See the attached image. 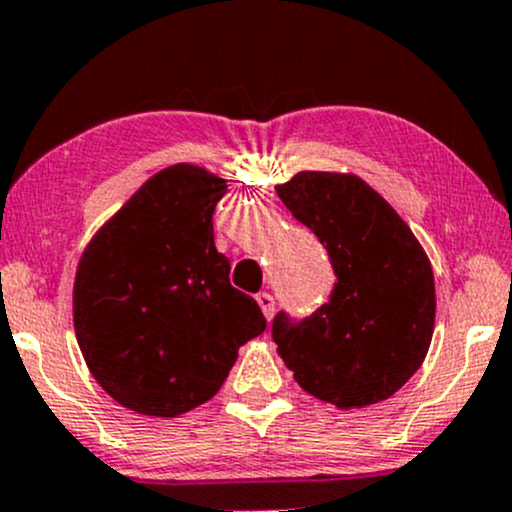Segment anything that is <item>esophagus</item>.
Here are the masks:
<instances>
[{"instance_id": "34e87169", "label": "esophagus", "mask_w": 512, "mask_h": 512, "mask_svg": "<svg viewBox=\"0 0 512 512\" xmlns=\"http://www.w3.org/2000/svg\"><path fill=\"white\" fill-rule=\"evenodd\" d=\"M255 298H257V303H260L264 317H267V320H272V315H274V298L269 296V293H257Z\"/></svg>"}]
</instances>
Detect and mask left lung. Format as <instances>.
I'll list each match as a JSON object with an SVG mask.
<instances>
[{
  "mask_svg": "<svg viewBox=\"0 0 512 512\" xmlns=\"http://www.w3.org/2000/svg\"><path fill=\"white\" fill-rule=\"evenodd\" d=\"M286 209L330 252V303L272 337L308 395L337 409L392 397L421 368L436 325L431 260L383 195L354 173L303 170L276 185Z\"/></svg>",
  "mask_w": 512,
  "mask_h": 512,
  "instance_id": "1",
  "label": "left lung"
}]
</instances>
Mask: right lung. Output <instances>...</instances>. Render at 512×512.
<instances>
[{"label": "right lung", "instance_id": "obj_1", "mask_svg": "<svg viewBox=\"0 0 512 512\" xmlns=\"http://www.w3.org/2000/svg\"><path fill=\"white\" fill-rule=\"evenodd\" d=\"M226 180L192 163L158 170L88 240L74 276V332L96 383L122 407L173 416L221 390L264 332L214 245Z\"/></svg>", "mask_w": 512, "mask_h": 512}]
</instances>
